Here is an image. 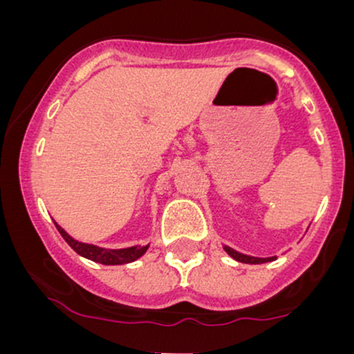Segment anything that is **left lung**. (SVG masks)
Returning <instances> with one entry per match:
<instances>
[{"mask_svg": "<svg viewBox=\"0 0 354 354\" xmlns=\"http://www.w3.org/2000/svg\"><path fill=\"white\" fill-rule=\"evenodd\" d=\"M225 251L231 256V258L236 259V261L248 263V265H259V263H268V261H273V259H276L274 256H273V258H253V256L238 253V251L231 250V248H228V246H225Z\"/></svg>", "mask_w": 354, "mask_h": 354, "instance_id": "1", "label": "left lung"}]
</instances>
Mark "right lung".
I'll use <instances>...</instances> for the list:
<instances>
[{
  "label": "right lung",
  "mask_w": 354,
  "mask_h": 354,
  "mask_svg": "<svg viewBox=\"0 0 354 354\" xmlns=\"http://www.w3.org/2000/svg\"><path fill=\"white\" fill-rule=\"evenodd\" d=\"M56 228H58L61 236L64 238V241H66L76 253L83 256V258L91 259V261L101 263V265H126V263H131L140 258V256H143L146 253V250H148V246H131L124 248V250H104V248L76 241V239H73L70 234L58 225H56Z\"/></svg>",
  "instance_id": "right-lung-1"
}]
</instances>
